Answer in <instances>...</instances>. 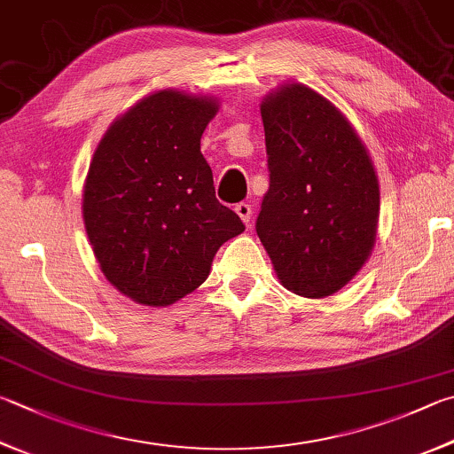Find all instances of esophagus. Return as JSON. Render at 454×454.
I'll return each instance as SVG.
<instances>
[{
  "label": "esophagus",
  "mask_w": 454,
  "mask_h": 454,
  "mask_svg": "<svg viewBox=\"0 0 454 454\" xmlns=\"http://www.w3.org/2000/svg\"><path fill=\"white\" fill-rule=\"evenodd\" d=\"M236 214L238 216H240V220L244 222V224H248L250 222V218H252V204H248V202H240V204H236Z\"/></svg>",
  "instance_id": "obj_1"
}]
</instances>
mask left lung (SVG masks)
<instances>
[{"label":"left lung","mask_w":454,"mask_h":454,"mask_svg":"<svg viewBox=\"0 0 454 454\" xmlns=\"http://www.w3.org/2000/svg\"><path fill=\"white\" fill-rule=\"evenodd\" d=\"M270 188L255 232L286 290L321 300L373 252L379 180L367 146L324 95L286 83L262 98Z\"/></svg>","instance_id":"8db88e82"}]
</instances>
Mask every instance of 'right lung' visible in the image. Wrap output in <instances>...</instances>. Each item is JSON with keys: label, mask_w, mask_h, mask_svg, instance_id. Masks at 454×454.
Masks as SVG:
<instances>
[{"label": "right lung", "mask_w": 454, "mask_h": 454, "mask_svg": "<svg viewBox=\"0 0 454 454\" xmlns=\"http://www.w3.org/2000/svg\"><path fill=\"white\" fill-rule=\"evenodd\" d=\"M216 97L160 89L114 119L83 186L85 230L106 282L167 308L206 282L218 248L244 232L216 200L200 138Z\"/></svg>", "instance_id": "right-lung-1"}]
</instances>
